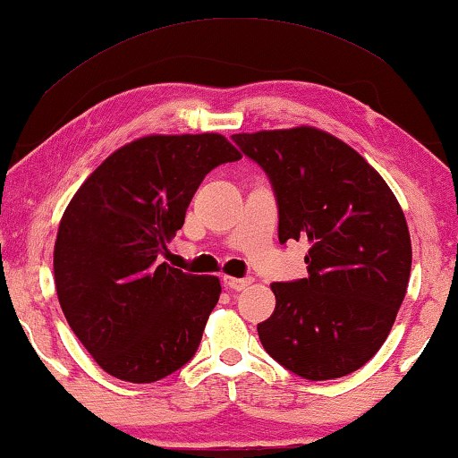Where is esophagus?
Masks as SVG:
<instances>
[{
  "mask_svg": "<svg viewBox=\"0 0 458 458\" xmlns=\"http://www.w3.org/2000/svg\"><path fill=\"white\" fill-rule=\"evenodd\" d=\"M223 284H225V288L237 290V293H240V290H246L248 286H250L252 277H229V276H225Z\"/></svg>",
  "mask_w": 458,
  "mask_h": 458,
  "instance_id": "esophagus-1",
  "label": "esophagus"
}]
</instances>
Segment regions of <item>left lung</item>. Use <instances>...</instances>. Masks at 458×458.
Here are the masks:
<instances>
[{"mask_svg":"<svg viewBox=\"0 0 458 458\" xmlns=\"http://www.w3.org/2000/svg\"><path fill=\"white\" fill-rule=\"evenodd\" d=\"M231 139L269 176L280 243H309V276L271 284L276 311L257 326L265 352L309 381L358 370L381 349L406 296L412 243L402 206L358 151L324 130Z\"/></svg>","mask_w":458,"mask_h":458,"instance_id":"1","label":"left lung"}]
</instances>
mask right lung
<instances>
[{"mask_svg": "<svg viewBox=\"0 0 458 458\" xmlns=\"http://www.w3.org/2000/svg\"><path fill=\"white\" fill-rule=\"evenodd\" d=\"M242 153L223 134H151L113 151L58 225L55 282L71 330L128 383H156L198 352L215 276L159 263L204 176Z\"/></svg>", "mask_w": 458, "mask_h": 458, "instance_id": "right-lung-1", "label": "right lung"}]
</instances>
